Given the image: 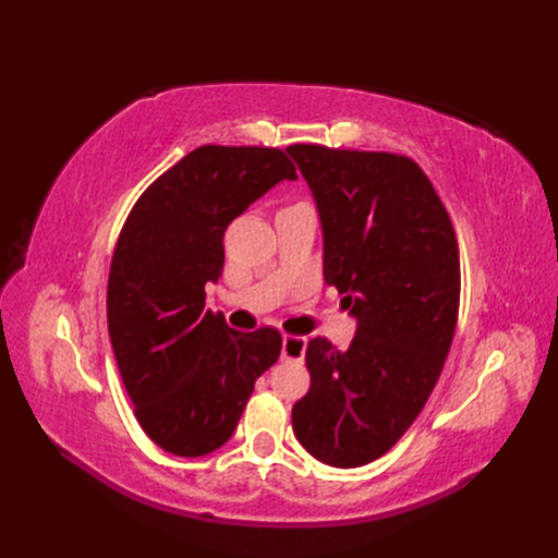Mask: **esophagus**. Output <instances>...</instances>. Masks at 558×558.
<instances>
[{
	"mask_svg": "<svg viewBox=\"0 0 558 558\" xmlns=\"http://www.w3.org/2000/svg\"><path fill=\"white\" fill-rule=\"evenodd\" d=\"M307 351V340L298 335H283L281 340V359L283 361H302Z\"/></svg>",
	"mask_w": 558,
	"mask_h": 558,
	"instance_id": "34e87169",
	"label": "esophagus"
}]
</instances>
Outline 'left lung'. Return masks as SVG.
Returning a JSON list of instances; mask_svg holds the SVG:
<instances>
[{
	"instance_id": "obj_1",
	"label": "left lung",
	"mask_w": 558,
	"mask_h": 558,
	"mask_svg": "<svg viewBox=\"0 0 558 558\" xmlns=\"http://www.w3.org/2000/svg\"><path fill=\"white\" fill-rule=\"evenodd\" d=\"M314 195L324 279L356 318L347 351L307 344L293 430L314 459L359 468L391 449L440 379L459 314V244L421 167L396 154L293 144Z\"/></svg>"
}]
</instances>
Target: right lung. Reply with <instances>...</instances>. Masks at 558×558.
<instances>
[{
	"label": "right lung",
	"mask_w": 558,
	"mask_h": 558,
	"mask_svg": "<svg viewBox=\"0 0 558 558\" xmlns=\"http://www.w3.org/2000/svg\"><path fill=\"white\" fill-rule=\"evenodd\" d=\"M295 165L279 148L199 146L148 185L118 238L107 286L113 356L144 433L174 456L223 447L275 365V328L232 330L207 310L223 232Z\"/></svg>",
	"instance_id": "obj_1"
}]
</instances>
